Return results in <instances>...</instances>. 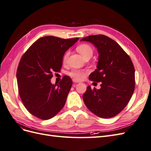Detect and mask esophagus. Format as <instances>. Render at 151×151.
Instances as JSON below:
<instances>
[{
    "mask_svg": "<svg viewBox=\"0 0 151 151\" xmlns=\"http://www.w3.org/2000/svg\"><path fill=\"white\" fill-rule=\"evenodd\" d=\"M72 81H73V82H74V83H79V81H77V80L75 79H74Z\"/></svg>",
    "mask_w": 151,
    "mask_h": 151,
    "instance_id": "34e87169",
    "label": "esophagus"
}]
</instances>
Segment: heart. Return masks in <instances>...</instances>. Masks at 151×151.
I'll use <instances>...</instances> for the list:
<instances>
[{
	"mask_svg": "<svg viewBox=\"0 0 151 151\" xmlns=\"http://www.w3.org/2000/svg\"><path fill=\"white\" fill-rule=\"evenodd\" d=\"M77 50L81 55L84 57V58L88 56L92 57L93 54V48L88 44H83V45H79V46L77 47ZM69 54H70L69 51H67L65 52L64 55L63 57V63L67 62L68 57H69ZM86 73V72L84 70H73L69 72V75L71 77H74V78L76 80H82L84 78Z\"/></svg>",
	"mask_w": 151,
	"mask_h": 151,
	"instance_id": "b5f03b06",
	"label": "heart"
}]
</instances>
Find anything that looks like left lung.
I'll list each match as a JSON object with an SVG mask.
<instances>
[{
	"label": "left lung",
	"mask_w": 151,
	"mask_h": 151,
	"mask_svg": "<svg viewBox=\"0 0 151 151\" xmlns=\"http://www.w3.org/2000/svg\"><path fill=\"white\" fill-rule=\"evenodd\" d=\"M81 41L93 43L99 53L97 68L90 81L101 82V88L90 86L83 94L86 107L103 118L117 115L127 106L135 89V68L131 58L115 41L103 35L87 36Z\"/></svg>",
	"instance_id": "left-lung-1"
}]
</instances>
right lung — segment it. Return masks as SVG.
I'll list each match as a JSON object with an SVG mask.
<instances>
[{"label": "right lung", "instance_id": "1", "mask_svg": "<svg viewBox=\"0 0 151 151\" xmlns=\"http://www.w3.org/2000/svg\"><path fill=\"white\" fill-rule=\"evenodd\" d=\"M79 38L47 36L37 40L22 56L16 77L22 102L31 114L42 120L55 116L64 106L72 85L65 76L58 84L50 79L62 65L63 55Z\"/></svg>", "mask_w": 151, "mask_h": 151}]
</instances>
